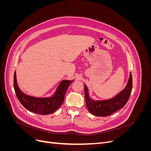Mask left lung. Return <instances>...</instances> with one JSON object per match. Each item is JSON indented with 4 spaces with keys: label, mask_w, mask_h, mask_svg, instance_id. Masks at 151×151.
Listing matches in <instances>:
<instances>
[{
    "label": "left lung",
    "mask_w": 151,
    "mask_h": 151,
    "mask_svg": "<svg viewBox=\"0 0 151 151\" xmlns=\"http://www.w3.org/2000/svg\"><path fill=\"white\" fill-rule=\"evenodd\" d=\"M85 99L87 108L93 115L97 116H106L123 108L129 100L132 88V76H130L125 89L114 98L101 101H94L89 96L88 89L84 84Z\"/></svg>",
    "instance_id": "obj_1"
}]
</instances>
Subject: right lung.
Returning a JSON list of instances; mask_svg holds the SVG:
<instances>
[{
  "mask_svg": "<svg viewBox=\"0 0 151 151\" xmlns=\"http://www.w3.org/2000/svg\"><path fill=\"white\" fill-rule=\"evenodd\" d=\"M73 81L63 80L60 82L55 93L50 97L35 98L24 94L18 87L16 72L14 75V88L17 98L25 108L39 115H49L60 107L68 86Z\"/></svg>",
  "mask_w": 151,
  "mask_h": 151,
  "instance_id": "1",
  "label": "right lung"
}]
</instances>
